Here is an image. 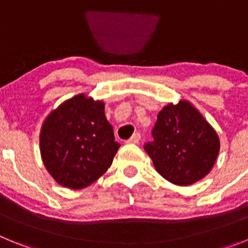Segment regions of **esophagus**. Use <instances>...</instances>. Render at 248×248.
I'll return each instance as SVG.
<instances>
[{
    "instance_id": "1",
    "label": "esophagus",
    "mask_w": 248,
    "mask_h": 248,
    "mask_svg": "<svg viewBox=\"0 0 248 248\" xmlns=\"http://www.w3.org/2000/svg\"><path fill=\"white\" fill-rule=\"evenodd\" d=\"M140 138H141V137H140L139 133H135V134L133 135V137H131L130 139L126 141V143H128V144H138L140 141Z\"/></svg>"
}]
</instances>
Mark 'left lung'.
Returning a JSON list of instances; mask_svg holds the SVG:
<instances>
[{
    "label": "left lung",
    "mask_w": 248,
    "mask_h": 248,
    "mask_svg": "<svg viewBox=\"0 0 248 248\" xmlns=\"http://www.w3.org/2000/svg\"><path fill=\"white\" fill-rule=\"evenodd\" d=\"M144 149L161 176L175 185L187 186L211 171L220 140L200 111L187 100H180L159 111L153 141Z\"/></svg>",
    "instance_id": "8db88e82"
}]
</instances>
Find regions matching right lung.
I'll return each mask as SVG.
<instances>
[{
	"label": "right lung",
	"mask_w": 248,
	"mask_h": 248,
	"mask_svg": "<svg viewBox=\"0 0 248 248\" xmlns=\"http://www.w3.org/2000/svg\"><path fill=\"white\" fill-rule=\"evenodd\" d=\"M39 146L50 176L59 185L79 190L110 168L120 145L105 118L104 103L78 94L46 118Z\"/></svg>",
	"instance_id": "obj_1"
}]
</instances>
